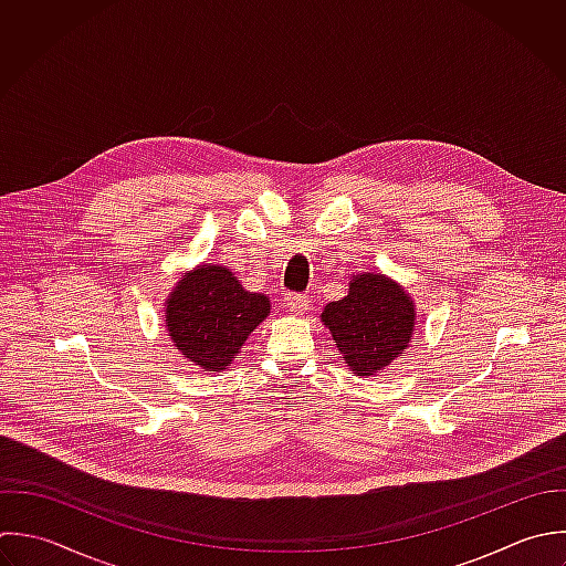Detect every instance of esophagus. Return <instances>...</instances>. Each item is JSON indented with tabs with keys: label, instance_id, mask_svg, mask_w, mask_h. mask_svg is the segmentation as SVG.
Masks as SVG:
<instances>
[{
	"label": "esophagus",
	"instance_id": "34e87169",
	"mask_svg": "<svg viewBox=\"0 0 566 566\" xmlns=\"http://www.w3.org/2000/svg\"><path fill=\"white\" fill-rule=\"evenodd\" d=\"M284 302H286L289 311L295 313V315H302V313L308 311V297L302 295V293H286Z\"/></svg>",
	"mask_w": 566,
	"mask_h": 566
}]
</instances>
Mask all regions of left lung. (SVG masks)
Instances as JSON below:
<instances>
[{
  "mask_svg": "<svg viewBox=\"0 0 566 566\" xmlns=\"http://www.w3.org/2000/svg\"><path fill=\"white\" fill-rule=\"evenodd\" d=\"M415 302L381 273L353 275L348 295L326 304L324 326L353 375L370 377L408 348L415 333Z\"/></svg>",
  "mask_w": 566,
  "mask_h": 566,
  "instance_id": "left-lung-1",
  "label": "left lung"
}]
</instances>
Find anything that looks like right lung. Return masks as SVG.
I'll use <instances>...</instances> for the list:
<instances>
[{
  "label": "right lung",
  "instance_id": "add662e5",
  "mask_svg": "<svg viewBox=\"0 0 566 566\" xmlns=\"http://www.w3.org/2000/svg\"><path fill=\"white\" fill-rule=\"evenodd\" d=\"M165 306L174 346L209 373L227 370L247 337L271 313L266 295L244 291L240 280L218 264H200L185 273Z\"/></svg>",
  "mask_w": 566,
  "mask_h": 566
}]
</instances>
